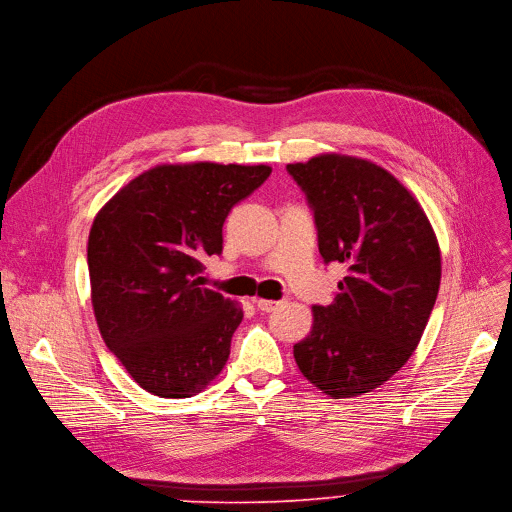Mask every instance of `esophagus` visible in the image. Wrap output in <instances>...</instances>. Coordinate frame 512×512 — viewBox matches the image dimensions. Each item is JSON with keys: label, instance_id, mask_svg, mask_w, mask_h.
<instances>
[{"label": "esophagus", "instance_id": "34e87169", "mask_svg": "<svg viewBox=\"0 0 512 512\" xmlns=\"http://www.w3.org/2000/svg\"><path fill=\"white\" fill-rule=\"evenodd\" d=\"M255 305H257V309H259V311H265V314H268V311H274V309L280 305V301H270V299H255Z\"/></svg>", "mask_w": 512, "mask_h": 512}]
</instances>
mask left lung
<instances>
[{
  "label": "left lung",
  "instance_id": "1",
  "mask_svg": "<svg viewBox=\"0 0 512 512\" xmlns=\"http://www.w3.org/2000/svg\"><path fill=\"white\" fill-rule=\"evenodd\" d=\"M286 169L314 209L322 259L347 268L335 301L311 307L295 362L332 399L370 393L402 370L429 322L441 280L435 230L414 194L368 159L324 152Z\"/></svg>",
  "mask_w": 512,
  "mask_h": 512
}]
</instances>
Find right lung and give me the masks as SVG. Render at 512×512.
<instances>
[{
  "instance_id": "obj_1",
  "label": "right lung",
  "mask_w": 512,
  "mask_h": 512,
  "mask_svg": "<svg viewBox=\"0 0 512 512\" xmlns=\"http://www.w3.org/2000/svg\"><path fill=\"white\" fill-rule=\"evenodd\" d=\"M270 165H154L96 213L87 238L92 307L106 347L142 389L192 397L224 370L242 305L203 286L234 205Z\"/></svg>"
}]
</instances>
